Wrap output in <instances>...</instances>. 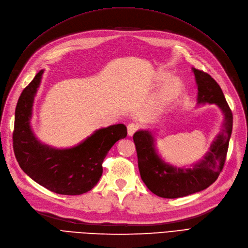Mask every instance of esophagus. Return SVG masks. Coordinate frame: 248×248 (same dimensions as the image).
<instances>
[{
	"mask_svg": "<svg viewBox=\"0 0 248 248\" xmlns=\"http://www.w3.org/2000/svg\"><path fill=\"white\" fill-rule=\"evenodd\" d=\"M127 130H128L129 136H133L134 132H137L139 130V125L136 123H130L127 126Z\"/></svg>",
	"mask_w": 248,
	"mask_h": 248,
	"instance_id": "1",
	"label": "esophagus"
}]
</instances>
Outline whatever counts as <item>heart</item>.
Here are the masks:
<instances>
[{"label": "heart", "mask_w": 248, "mask_h": 248, "mask_svg": "<svg viewBox=\"0 0 248 248\" xmlns=\"http://www.w3.org/2000/svg\"><path fill=\"white\" fill-rule=\"evenodd\" d=\"M169 78H170L169 73H161L159 76L160 80H166ZM182 91H183V82L181 81V79L178 78H172L162 88L158 101L161 106L169 104L171 101H174L177 97H179V95L182 93Z\"/></svg>", "instance_id": "b5f03b06"}]
</instances>
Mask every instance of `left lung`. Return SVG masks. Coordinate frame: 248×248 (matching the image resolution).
<instances>
[{"instance_id": "8db88e82", "label": "left lung", "mask_w": 248, "mask_h": 248, "mask_svg": "<svg viewBox=\"0 0 248 248\" xmlns=\"http://www.w3.org/2000/svg\"><path fill=\"white\" fill-rule=\"evenodd\" d=\"M200 103H215L224 115L223 129L211 145L210 152L200 163L190 169H177L164 163L154 149V140L148 131L134 133L133 141L138 153L140 178L156 196L177 199L206 189L213 184L221 172L232 129V114L224 98L222 90L208 73L193 68Z\"/></svg>"}]
</instances>
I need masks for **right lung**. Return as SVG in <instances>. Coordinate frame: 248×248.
Wrapping results in <instances>:
<instances>
[{
    "label": "right lung",
    "instance_id": "obj_1",
    "mask_svg": "<svg viewBox=\"0 0 248 248\" xmlns=\"http://www.w3.org/2000/svg\"><path fill=\"white\" fill-rule=\"evenodd\" d=\"M43 70L21 92L16 108L13 151L21 170L35 182L59 194L78 196L91 190L102 175V162L110 148L127 136L123 124L97 130L77 147L52 149L36 140L30 119Z\"/></svg>",
    "mask_w": 248,
    "mask_h": 248
}]
</instances>
